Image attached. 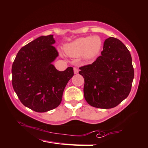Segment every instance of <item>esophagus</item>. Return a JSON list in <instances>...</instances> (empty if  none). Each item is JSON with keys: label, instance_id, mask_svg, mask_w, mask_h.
<instances>
[{"label": "esophagus", "instance_id": "1", "mask_svg": "<svg viewBox=\"0 0 148 148\" xmlns=\"http://www.w3.org/2000/svg\"><path fill=\"white\" fill-rule=\"evenodd\" d=\"M78 72H79L78 69L76 68V67H74V74H76L78 73Z\"/></svg>", "mask_w": 148, "mask_h": 148}]
</instances>
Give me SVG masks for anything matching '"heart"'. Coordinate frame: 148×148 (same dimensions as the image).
Masks as SVG:
<instances>
[{"label":"heart","instance_id":"b5f03b06","mask_svg":"<svg viewBox=\"0 0 148 148\" xmlns=\"http://www.w3.org/2000/svg\"><path fill=\"white\" fill-rule=\"evenodd\" d=\"M102 47L100 37H80L64 46V50L71 58H79L82 56L85 60H90L100 52Z\"/></svg>","mask_w":148,"mask_h":148}]
</instances>
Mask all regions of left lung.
I'll list each match as a JSON object with an SVG mask.
<instances>
[{
	"instance_id": "obj_1",
	"label": "left lung",
	"mask_w": 148,
	"mask_h": 148,
	"mask_svg": "<svg viewBox=\"0 0 148 148\" xmlns=\"http://www.w3.org/2000/svg\"><path fill=\"white\" fill-rule=\"evenodd\" d=\"M79 69L85 81L84 97L91 106L113 108L130 92L134 78L132 58L119 39L112 37L106 39L101 56Z\"/></svg>"
}]
</instances>
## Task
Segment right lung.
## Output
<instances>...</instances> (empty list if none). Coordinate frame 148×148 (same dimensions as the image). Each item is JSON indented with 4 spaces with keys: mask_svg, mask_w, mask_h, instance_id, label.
Returning a JSON list of instances; mask_svg holds the SVG:
<instances>
[{
    "mask_svg": "<svg viewBox=\"0 0 148 148\" xmlns=\"http://www.w3.org/2000/svg\"><path fill=\"white\" fill-rule=\"evenodd\" d=\"M53 35L41 36L21 48L13 61L12 85L24 106L44 112L61 103L73 68L59 71L52 62L58 56Z\"/></svg>",
    "mask_w": 148,
    "mask_h": 148,
    "instance_id": "right-lung-1",
    "label": "right lung"
}]
</instances>
